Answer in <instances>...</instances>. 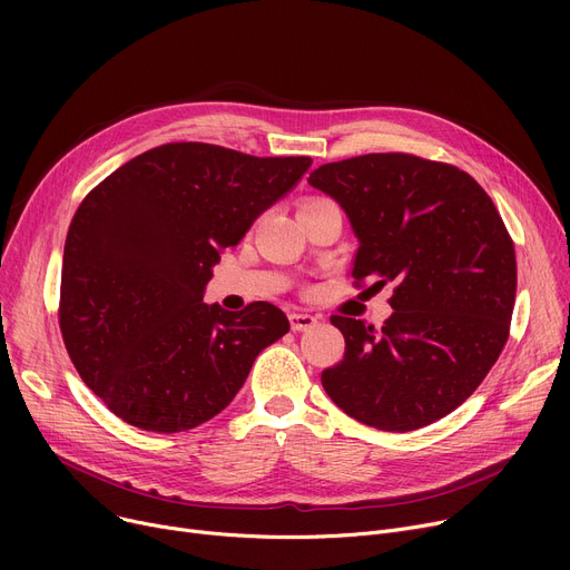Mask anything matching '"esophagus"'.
Returning a JSON list of instances; mask_svg holds the SVG:
<instances>
[{
  "mask_svg": "<svg viewBox=\"0 0 570 570\" xmlns=\"http://www.w3.org/2000/svg\"><path fill=\"white\" fill-rule=\"evenodd\" d=\"M288 321H291V327L295 333H303V331H309V327H314L318 321L316 316L312 314H301V312H293L288 314Z\"/></svg>",
  "mask_w": 570,
  "mask_h": 570,
  "instance_id": "obj_1",
  "label": "esophagus"
}]
</instances>
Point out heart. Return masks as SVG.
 I'll use <instances>...</instances> for the list:
<instances>
[{
    "mask_svg": "<svg viewBox=\"0 0 570 570\" xmlns=\"http://www.w3.org/2000/svg\"><path fill=\"white\" fill-rule=\"evenodd\" d=\"M314 200H321V198H307L305 203H314ZM305 203H303V205H305Z\"/></svg>",
    "mask_w": 570,
    "mask_h": 570,
    "instance_id": "b5f03b06",
    "label": "heart"
}]
</instances>
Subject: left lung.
<instances>
[{
    "instance_id": "1",
    "label": "left lung",
    "mask_w": 570,
    "mask_h": 570,
    "mask_svg": "<svg viewBox=\"0 0 570 570\" xmlns=\"http://www.w3.org/2000/svg\"><path fill=\"white\" fill-rule=\"evenodd\" d=\"M309 185L357 235L353 284H395L381 331L331 316L346 348L321 374L325 393L385 432L439 421L483 383L511 333L518 263L499 209L469 173L406 153L323 164Z\"/></svg>"
}]
</instances>
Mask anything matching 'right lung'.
I'll return each instance as SVG.
<instances>
[{
    "label": "right lung",
    "instance_id": "add662e5",
    "mask_svg": "<svg viewBox=\"0 0 570 570\" xmlns=\"http://www.w3.org/2000/svg\"><path fill=\"white\" fill-rule=\"evenodd\" d=\"M312 166L209 142H166L119 166L71 219L59 331L80 379L125 423L198 428L243 387L256 355L288 333L269 303H203L219 252Z\"/></svg>",
    "mask_w": 570,
    "mask_h": 570
}]
</instances>
